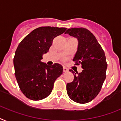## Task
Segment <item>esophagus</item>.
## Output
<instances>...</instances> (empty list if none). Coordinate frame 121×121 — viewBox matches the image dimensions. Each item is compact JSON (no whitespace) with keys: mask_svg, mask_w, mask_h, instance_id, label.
<instances>
[{"mask_svg":"<svg viewBox=\"0 0 121 121\" xmlns=\"http://www.w3.org/2000/svg\"><path fill=\"white\" fill-rule=\"evenodd\" d=\"M68 71V69L65 68V67H63V72L64 73H67V72Z\"/></svg>","mask_w":121,"mask_h":121,"instance_id":"obj_1","label":"esophagus"}]
</instances>
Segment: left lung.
Segmentation results:
<instances>
[{
    "label": "left lung",
    "mask_w": 121,
    "mask_h": 121,
    "mask_svg": "<svg viewBox=\"0 0 121 121\" xmlns=\"http://www.w3.org/2000/svg\"><path fill=\"white\" fill-rule=\"evenodd\" d=\"M65 34L78 39V50L73 61L76 65L81 64L83 69L80 73L69 70L74 79L67 84V93L75 102L89 103L97 97L106 79L108 65L104 52L94 35L86 28H71Z\"/></svg>",
    "instance_id": "8db88e82"
}]
</instances>
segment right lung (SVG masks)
I'll return each mask as SVG.
<instances>
[{"label": "right lung", "mask_w": 121, "mask_h": 121, "mask_svg": "<svg viewBox=\"0 0 121 121\" xmlns=\"http://www.w3.org/2000/svg\"><path fill=\"white\" fill-rule=\"evenodd\" d=\"M66 30V28L40 27L18 45L13 59L15 77L21 92L30 100L37 101L48 97L55 80L63 74L61 65L48 66L41 60L48 52L53 39Z\"/></svg>", "instance_id": "obj_1"}]
</instances>
